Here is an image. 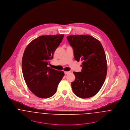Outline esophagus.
<instances>
[{
  "label": "esophagus",
  "instance_id": "obj_1",
  "mask_svg": "<svg viewBox=\"0 0 130 130\" xmlns=\"http://www.w3.org/2000/svg\"><path fill=\"white\" fill-rule=\"evenodd\" d=\"M70 73V71H69V72H64V74H68Z\"/></svg>",
  "mask_w": 130,
  "mask_h": 130
}]
</instances>
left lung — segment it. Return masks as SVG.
Segmentation results:
<instances>
[{"label":"left lung","mask_w":130,"mask_h":130,"mask_svg":"<svg viewBox=\"0 0 130 130\" xmlns=\"http://www.w3.org/2000/svg\"><path fill=\"white\" fill-rule=\"evenodd\" d=\"M73 48L74 59L81 60V72L71 85L74 94L81 99L89 98L99 92L105 81L107 63L104 49L97 39L89 35H71L67 37Z\"/></svg>","instance_id":"obj_1"}]
</instances>
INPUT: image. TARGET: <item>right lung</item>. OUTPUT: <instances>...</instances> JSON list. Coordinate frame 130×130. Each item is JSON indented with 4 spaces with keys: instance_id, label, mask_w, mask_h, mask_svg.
I'll list each match as a JSON object with an SVG mask.
<instances>
[{
    "instance_id": "add662e5",
    "label": "right lung",
    "mask_w": 130,
    "mask_h": 130,
    "mask_svg": "<svg viewBox=\"0 0 130 130\" xmlns=\"http://www.w3.org/2000/svg\"><path fill=\"white\" fill-rule=\"evenodd\" d=\"M64 36H40L31 41L25 49L22 59L23 77L29 90L38 98L47 99L54 95L64 75L62 71L48 66Z\"/></svg>"
}]
</instances>
